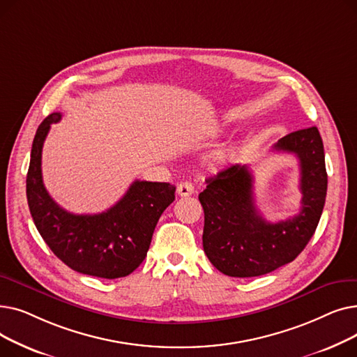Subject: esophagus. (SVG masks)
<instances>
[{"instance_id":"1","label":"esophagus","mask_w":357,"mask_h":357,"mask_svg":"<svg viewBox=\"0 0 357 357\" xmlns=\"http://www.w3.org/2000/svg\"><path fill=\"white\" fill-rule=\"evenodd\" d=\"M176 192L179 197H190L194 194V185L188 181L181 182L176 188Z\"/></svg>"}]
</instances>
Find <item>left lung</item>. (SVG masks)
<instances>
[{
    "label": "left lung",
    "mask_w": 357,
    "mask_h": 357,
    "mask_svg": "<svg viewBox=\"0 0 357 357\" xmlns=\"http://www.w3.org/2000/svg\"><path fill=\"white\" fill-rule=\"evenodd\" d=\"M292 153L301 169V211L269 222L255 205L253 176L246 165H231L208 178L199 194L204 208V252L224 275L252 278L269 273L292 261L308 245L320 221L327 172L324 146L317 127L287 135L273 146Z\"/></svg>",
    "instance_id": "left-lung-1"
}]
</instances>
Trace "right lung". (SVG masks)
I'll return each instance as SVG.
<instances>
[{
    "instance_id": "1",
    "label": "right lung",
    "mask_w": 357,
    "mask_h": 357,
    "mask_svg": "<svg viewBox=\"0 0 357 357\" xmlns=\"http://www.w3.org/2000/svg\"><path fill=\"white\" fill-rule=\"evenodd\" d=\"M47 116L36 131L27 172V202L37 230L66 266L84 275L116 279L130 275L144 260L162 213L175 199V186L135 181L124 197L100 214H72L56 204L42 178V149L50 124Z\"/></svg>"
}]
</instances>
